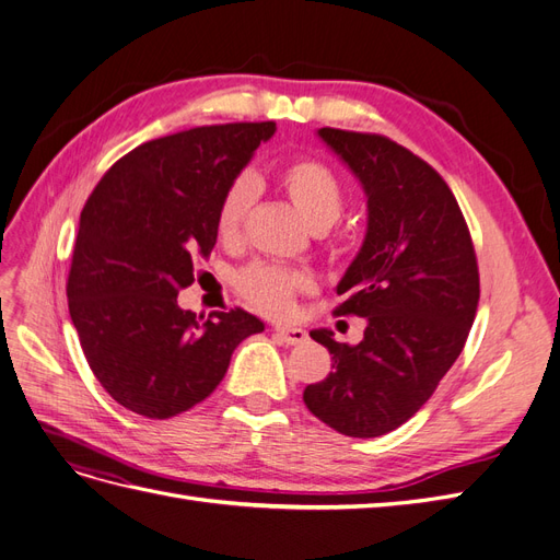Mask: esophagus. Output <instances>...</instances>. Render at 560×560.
Returning <instances> with one entry per match:
<instances>
[{
	"instance_id": "34e87169",
	"label": "esophagus",
	"mask_w": 560,
	"mask_h": 560,
	"mask_svg": "<svg viewBox=\"0 0 560 560\" xmlns=\"http://www.w3.org/2000/svg\"><path fill=\"white\" fill-rule=\"evenodd\" d=\"M273 331L278 336V341L287 343V346H299L308 338V334L299 327H276Z\"/></svg>"
}]
</instances>
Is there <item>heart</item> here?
<instances>
[{
  "label": "heart",
  "instance_id": "1",
  "mask_svg": "<svg viewBox=\"0 0 560 560\" xmlns=\"http://www.w3.org/2000/svg\"><path fill=\"white\" fill-rule=\"evenodd\" d=\"M282 194L292 200L311 229L325 231L338 222L346 208V189L327 163L317 159H294L278 173ZM254 198V179L235 177L219 198L214 212L217 238L231 245L241 238L245 217ZM238 292L266 315L290 313L296 294L311 290V278L301 270L257 261L235 276Z\"/></svg>",
  "mask_w": 560,
  "mask_h": 560
}]
</instances>
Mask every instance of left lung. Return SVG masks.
I'll return each instance as SVG.
<instances>
[{"label": "left lung", "instance_id": "left-lung-1", "mask_svg": "<svg viewBox=\"0 0 560 560\" xmlns=\"http://www.w3.org/2000/svg\"><path fill=\"white\" fill-rule=\"evenodd\" d=\"M317 135L360 179L366 235L336 292L338 315L366 317L358 346L311 336L331 354L329 376L303 401L346 436H381L404 425L463 352L479 306V266L460 206L432 165L371 132Z\"/></svg>", "mask_w": 560, "mask_h": 560}]
</instances>
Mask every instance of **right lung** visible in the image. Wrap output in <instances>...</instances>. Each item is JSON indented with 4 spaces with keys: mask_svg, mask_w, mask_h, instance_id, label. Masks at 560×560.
Returning a JSON list of instances; mask_svg holds the SVG:
<instances>
[{
    "mask_svg": "<svg viewBox=\"0 0 560 560\" xmlns=\"http://www.w3.org/2000/svg\"><path fill=\"white\" fill-rule=\"evenodd\" d=\"M273 121L200 126L118 159L81 210L67 301L79 343L112 399L165 420L212 395L231 354L264 322L243 308L196 315L177 294L217 243L226 186Z\"/></svg>",
    "mask_w": 560,
    "mask_h": 560,
    "instance_id": "add662e5",
    "label": "right lung"
}]
</instances>
